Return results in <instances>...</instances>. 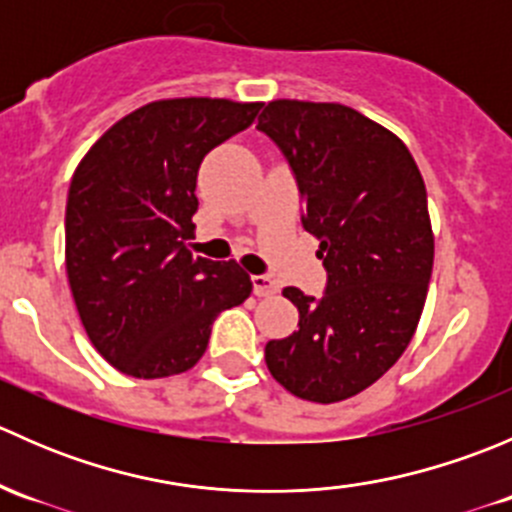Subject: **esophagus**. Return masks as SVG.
Returning a JSON list of instances; mask_svg holds the SVG:
<instances>
[{"label":"esophagus","instance_id":"1","mask_svg":"<svg viewBox=\"0 0 512 512\" xmlns=\"http://www.w3.org/2000/svg\"><path fill=\"white\" fill-rule=\"evenodd\" d=\"M252 292H255V297H272V294H277V285L272 277L252 275Z\"/></svg>","mask_w":512,"mask_h":512}]
</instances>
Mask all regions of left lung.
Wrapping results in <instances>:
<instances>
[{"instance_id": "1", "label": "left lung", "mask_w": 512, "mask_h": 512, "mask_svg": "<svg viewBox=\"0 0 512 512\" xmlns=\"http://www.w3.org/2000/svg\"><path fill=\"white\" fill-rule=\"evenodd\" d=\"M257 131L289 163L327 270L319 299L282 289L299 329L267 342V369L299 399L344 401L399 361L421 319L433 270L426 185L394 133L342 103L280 98Z\"/></svg>"}]
</instances>
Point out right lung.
<instances>
[{"label":"right lung","instance_id":"right-lung-1","mask_svg":"<svg viewBox=\"0 0 512 512\" xmlns=\"http://www.w3.org/2000/svg\"><path fill=\"white\" fill-rule=\"evenodd\" d=\"M260 103L165 98L91 146L66 200V275L96 352L136 379L198 364L213 322L252 292L230 262L193 257L203 158L255 121Z\"/></svg>","mask_w":512,"mask_h":512}]
</instances>
